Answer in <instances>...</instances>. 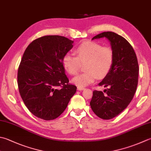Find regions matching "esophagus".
Returning a JSON list of instances; mask_svg holds the SVG:
<instances>
[{
  "label": "esophagus",
  "instance_id": "obj_1",
  "mask_svg": "<svg viewBox=\"0 0 151 151\" xmlns=\"http://www.w3.org/2000/svg\"><path fill=\"white\" fill-rule=\"evenodd\" d=\"M77 90H78V91H82V90H84V88H83V87H80V86H78V87H77Z\"/></svg>",
  "mask_w": 151,
  "mask_h": 151
}]
</instances>
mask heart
I'll return each mask as SVG.
<instances>
[{"label":"heart","instance_id":"1","mask_svg":"<svg viewBox=\"0 0 151 151\" xmlns=\"http://www.w3.org/2000/svg\"><path fill=\"white\" fill-rule=\"evenodd\" d=\"M76 55L67 53L62 58V65L70 75L78 73L81 63L84 64L86 72L72 79L73 84L84 87L99 78H103L110 72L114 61V53L109 47H103L95 42H86L75 51Z\"/></svg>","mask_w":151,"mask_h":151}]
</instances>
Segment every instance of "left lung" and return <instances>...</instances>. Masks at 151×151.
<instances>
[{"label":"left lung","instance_id":"obj_1","mask_svg":"<svg viewBox=\"0 0 151 151\" xmlns=\"http://www.w3.org/2000/svg\"><path fill=\"white\" fill-rule=\"evenodd\" d=\"M106 38L114 53L111 69L98 84L107 89L105 94L94 90L91 108L97 116L104 120L113 119L128 107L134 97L138 83L139 65L134 50L128 41L115 32L107 31L91 40Z\"/></svg>","mask_w":151,"mask_h":151}]
</instances>
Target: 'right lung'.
Listing matches in <instances>:
<instances>
[{
	"label": "right lung",
	"mask_w": 151,
	"mask_h": 151,
	"mask_svg": "<svg viewBox=\"0 0 151 151\" xmlns=\"http://www.w3.org/2000/svg\"><path fill=\"white\" fill-rule=\"evenodd\" d=\"M73 40L59 35L35 40L26 48L17 72V84L23 102L35 116L54 120L65 110L76 87L69 84L62 65ZM61 87L59 88V86Z\"/></svg>",
	"instance_id": "add662e5"
}]
</instances>
